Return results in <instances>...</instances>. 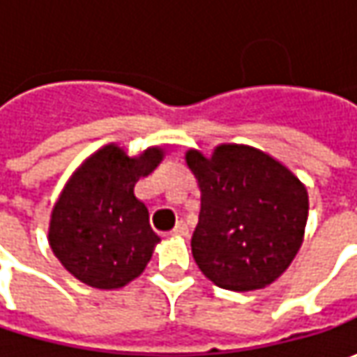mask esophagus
Here are the masks:
<instances>
[{"label": "esophagus", "mask_w": 357, "mask_h": 357, "mask_svg": "<svg viewBox=\"0 0 357 357\" xmlns=\"http://www.w3.org/2000/svg\"><path fill=\"white\" fill-rule=\"evenodd\" d=\"M172 234H174V236H186V234H188V227H186L185 220H178V222L174 225Z\"/></svg>", "instance_id": "1"}]
</instances>
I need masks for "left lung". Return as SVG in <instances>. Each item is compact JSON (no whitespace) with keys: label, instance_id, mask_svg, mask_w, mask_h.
<instances>
[{"label":"left lung","instance_id":"left-lung-1","mask_svg":"<svg viewBox=\"0 0 357 357\" xmlns=\"http://www.w3.org/2000/svg\"><path fill=\"white\" fill-rule=\"evenodd\" d=\"M186 165L200 188L190 246L202 274L236 292L272 284L302 246L306 186L280 160L246 144H220L211 157L190 149Z\"/></svg>","mask_w":357,"mask_h":357}]
</instances>
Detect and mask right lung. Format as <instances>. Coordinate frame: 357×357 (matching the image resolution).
<instances>
[{
  "instance_id": "right-lung-1",
  "label": "right lung",
  "mask_w": 357,
  "mask_h": 357,
  "mask_svg": "<svg viewBox=\"0 0 357 357\" xmlns=\"http://www.w3.org/2000/svg\"><path fill=\"white\" fill-rule=\"evenodd\" d=\"M162 149L129 157L117 144L91 155L69 178L49 222V244L67 272L87 286L113 290L149 264L157 232L149 208L135 197L141 176L155 171Z\"/></svg>"
}]
</instances>
